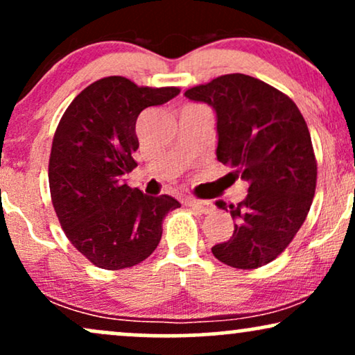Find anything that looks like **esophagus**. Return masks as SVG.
<instances>
[{"mask_svg": "<svg viewBox=\"0 0 355 355\" xmlns=\"http://www.w3.org/2000/svg\"><path fill=\"white\" fill-rule=\"evenodd\" d=\"M187 203H188V206H191L193 209H196L198 213H203V214H209L214 211V205L211 203V201H206V200H188Z\"/></svg>", "mask_w": 355, "mask_h": 355, "instance_id": "esophagus-1", "label": "esophagus"}]
</instances>
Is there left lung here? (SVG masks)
Returning a JSON list of instances; mask_svg holds the SVG:
<instances>
[{
	"label": "left lung",
	"instance_id": "left-lung-1",
	"mask_svg": "<svg viewBox=\"0 0 355 355\" xmlns=\"http://www.w3.org/2000/svg\"><path fill=\"white\" fill-rule=\"evenodd\" d=\"M188 100L216 113V157L249 183V193L230 208L234 232L213 255L249 270L277 259L297 236L316 190V157L308 125L285 93L262 80L230 73L187 89Z\"/></svg>",
	"mask_w": 355,
	"mask_h": 355
}]
</instances>
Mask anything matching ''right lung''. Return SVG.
I'll return each mask as SVG.
<instances>
[{"mask_svg":"<svg viewBox=\"0 0 355 355\" xmlns=\"http://www.w3.org/2000/svg\"><path fill=\"white\" fill-rule=\"evenodd\" d=\"M178 93L106 77L75 96L57 125L49 159L52 205L65 236L93 266L141 263L159 245L165 214L180 208L172 196H147L123 182L137 167L141 111Z\"/></svg>","mask_w":355,"mask_h":355,"instance_id":"obj_1","label":"right lung"}]
</instances>
